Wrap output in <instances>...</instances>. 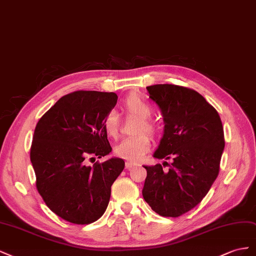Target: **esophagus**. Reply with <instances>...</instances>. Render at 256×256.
I'll list each match as a JSON object with an SVG mask.
<instances>
[{
  "instance_id": "34e87169",
  "label": "esophagus",
  "mask_w": 256,
  "mask_h": 256,
  "mask_svg": "<svg viewBox=\"0 0 256 256\" xmlns=\"http://www.w3.org/2000/svg\"><path fill=\"white\" fill-rule=\"evenodd\" d=\"M134 166H135V164L132 163V162H126V170H130V168H132V167H134Z\"/></svg>"
}]
</instances>
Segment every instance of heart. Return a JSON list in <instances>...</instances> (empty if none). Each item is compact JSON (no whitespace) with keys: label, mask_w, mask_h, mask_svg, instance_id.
<instances>
[{"label":"heart","mask_w":256,"mask_h":256,"mask_svg":"<svg viewBox=\"0 0 256 256\" xmlns=\"http://www.w3.org/2000/svg\"><path fill=\"white\" fill-rule=\"evenodd\" d=\"M124 110L136 114L140 116V121L137 123L136 133L138 134L133 137H126L116 144L114 148V154L123 160H130V162H137L140 160L146 153L150 150L151 140L147 134H154L156 132V126L149 118L152 114V106L148 100H146L140 96H130L123 103ZM119 119L116 112H109L103 120V128L108 137L114 138L118 135Z\"/></svg>","instance_id":"heart-1"}]
</instances>
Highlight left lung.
I'll list each match as a JSON object with an SVG mask.
<instances>
[{
  "label": "left lung",
  "mask_w": 256,
  "mask_h": 256,
  "mask_svg": "<svg viewBox=\"0 0 256 256\" xmlns=\"http://www.w3.org/2000/svg\"><path fill=\"white\" fill-rule=\"evenodd\" d=\"M147 90L164 121L153 156L172 158V163L167 172L160 164L144 166L142 196L158 214L177 218L198 205L216 179L225 146L223 126L198 92L174 84H154Z\"/></svg>",
  "instance_id": "1"
}]
</instances>
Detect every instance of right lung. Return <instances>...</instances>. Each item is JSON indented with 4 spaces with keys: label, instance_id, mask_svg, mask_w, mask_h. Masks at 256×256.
Wrapping results in <instances>:
<instances>
[{
    "label": "right lung",
    "instance_id": "add662e5",
    "mask_svg": "<svg viewBox=\"0 0 256 256\" xmlns=\"http://www.w3.org/2000/svg\"><path fill=\"white\" fill-rule=\"evenodd\" d=\"M116 100L114 92H72L36 124L30 152L36 188L49 209L65 221L93 223L108 206L124 160L112 158L91 167L86 158L112 152L103 120Z\"/></svg>",
    "mask_w": 256,
    "mask_h": 256
}]
</instances>
